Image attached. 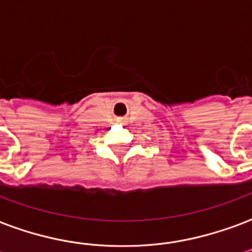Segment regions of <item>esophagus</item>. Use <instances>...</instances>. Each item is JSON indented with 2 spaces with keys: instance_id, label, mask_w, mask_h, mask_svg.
Here are the masks:
<instances>
[{
  "instance_id": "obj_1",
  "label": "esophagus",
  "mask_w": 252,
  "mask_h": 252,
  "mask_svg": "<svg viewBox=\"0 0 252 252\" xmlns=\"http://www.w3.org/2000/svg\"><path fill=\"white\" fill-rule=\"evenodd\" d=\"M119 121H121V119H119Z\"/></svg>"
}]
</instances>
